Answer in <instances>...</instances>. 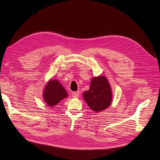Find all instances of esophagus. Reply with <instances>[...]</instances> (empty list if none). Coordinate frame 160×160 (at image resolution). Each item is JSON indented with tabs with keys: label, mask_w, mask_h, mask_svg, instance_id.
<instances>
[{
	"label": "esophagus",
	"mask_w": 160,
	"mask_h": 160,
	"mask_svg": "<svg viewBox=\"0 0 160 160\" xmlns=\"http://www.w3.org/2000/svg\"><path fill=\"white\" fill-rule=\"evenodd\" d=\"M80 95V92L79 91H77V92H74L72 93V97H75V98H76V97H78Z\"/></svg>",
	"instance_id": "1"
}]
</instances>
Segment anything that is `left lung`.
Instances as JSON below:
<instances>
[{"label": "left lung", "instance_id": "1", "mask_svg": "<svg viewBox=\"0 0 160 160\" xmlns=\"http://www.w3.org/2000/svg\"><path fill=\"white\" fill-rule=\"evenodd\" d=\"M84 99L91 109L96 112L103 111L109 106L112 99L111 87L104 76L94 78L90 90L83 93Z\"/></svg>", "mask_w": 160, "mask_h": 160}]
</instances>
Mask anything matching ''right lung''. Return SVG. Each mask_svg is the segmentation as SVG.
Segmentation results:
<instances>
[{
    "instance_id": "add662e5",
    "label": "right lung",
    "mask_w": 160,
    "mask_h": 160,
    "mask_svg": "<svg viewBox=\"0 0 160 160\" xmlns=\"http://www.w3.org/2000/svg\"><path fill=\"white\" fill-rule=\"evenodd\" d=\"M68 96L67 92L58 80H51L44 91V99L48 106H54Z\"/></svg>"
}]
</instances>
